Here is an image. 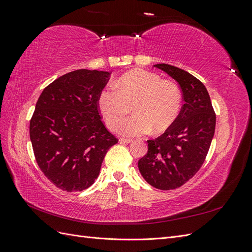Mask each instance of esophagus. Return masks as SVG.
<instances>
[{
	"label": "esophagus",
	"instance_id": "obj_1",
	"mask_svg": "<svg viewBox=\"0 0 252 252\" xmlns=\"http://www.w3.org/2000/svg\"><path fill=\"white\" fill-rule=\"evenodd\" d=\"M119 141H120V143H124V144L132 143V140H130V139H124V138H121Z\"/></svg>",
	"mask_w": 252,
	"mask_h": 252
}]
</instances>
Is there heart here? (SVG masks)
Masks as SVG:
<instances>
[{
    "instance_id": "heart-1",
    "label": "heart",
    "mask_w": 252,
    "mask_h": 252,
    "mask_svg": "<svg viewBox=\"0 0 252 252\" xmlns=\"http://www.w3.org/2000/svg\"><path fill=\"white\" fill-rule=\"evenodd\" d=\"M182 93L177 84L142 69L128 71L114 86L103 88L97 96V108L108 128L113 129L133 105L134 116L117 126L123 135L138 136L149 131H166L178 119Z\"/></svg>"
}]
</instances>
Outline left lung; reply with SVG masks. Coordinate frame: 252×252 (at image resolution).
Returning a JSON list of instances; mask_svg holds the SVG:
<instances>
[{"mask_svg":"<svg viewBox=\"0 0 252 252\" xmlns=\"http://www.w3.org/2000/svg\"><path fill=\"white\" fill-rule=\"evenodd\" d=\"M158 68L179 83L184 105L178 119L155 140L138 163L142 177L161 190L184 185L199 171L208 154L216 129V113L204 84L192 74L168 64Z\"/></svg>","mask_w":252,"mask_h":252,"instance_id":"8db88e82","label":"left lung"}]
</instances>
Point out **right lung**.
I'll return each mask as SVG.
<instances>
[{
    "mask_svg": "<svg viewBox=\"0 0 252 252\" xmlns=\"http://www.w3.org/2000/svg\"><path fill=\"white\" fill-rule=\"evenodd\" d=\"M110 72L79 69L43 90L29 134L40 169L64 191L94 184L108 149L118 143L101 120L97 96Z\"/></svg>",
    "mask_w": 252,
    "mask_h": 252,
    "instance_id": "1",
    "label": "right lung"
}]
</instances>
